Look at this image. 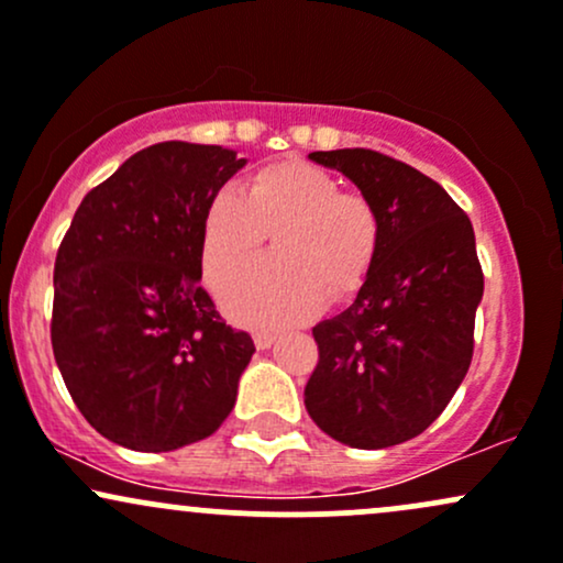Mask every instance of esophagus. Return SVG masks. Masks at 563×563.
<instances>
[{"mask_svg":"<svg viewBox=\"0 0 563 563\" xmlns=\"http://www.w3.org/2000/svg\"><path fill=\"white\" fill-rule=\"evenodd\" d=\"M274 340H276L274 332H268V330H257V332H255V345H257V349H261V351L271 349V345H274Z\"/></svg>","mask_w":563,"mask_h":563,"instance_id":"esophagus-1","label":"esophagus"}]
</instances>
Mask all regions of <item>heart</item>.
Returning <instances> with one entry per match:
<instances>
[{
	"label": "heart",
	"instance_id": "obj_1",
	"mask_svg": "<svg viewBox=\"0 0 563 563\" xmlns=\"http://www.w3.org/2000/svg\"><path fill=\"white\" fill-rule=\"evenodd\" d=\"M223 306L244 324H284L327 302L353 298L375 268L383 218L366 194L345 191L330 169L300 159L271 162L244 180L242 197L218 191L201 218V263Z\"/></svg>",
	"mask_w": 563,
	"mask_h": 563
}]
</instances>
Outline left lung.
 <instances>
[{
	"mask_svg": "<svg viewBox=\"0 0 563 563\" xmlns=\"http://www.w3.org/2000/svg\"><path fill=\"white\" fill-rule=\"evenodd\" d=\"M383 218L375 268L343 313L319 321L306 409L334 441L383 450L444 412L473 358L484 274L468 214L439 183L372 148L313 151Z\"/></svg>",
	"mask_w": 563,
	"mask_h": 563,
	"instance_id": "1",
	"label": "left lung"
}]
</instances>
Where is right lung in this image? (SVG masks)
<instances>
[{"label":"right lung","mask_w":563,"mask_h":563,"mask_svg":"<svg viewBox=\"0 0 563 563\" xmlns=\"http://www.w3.org/2000/svg\"><path fill=\"white\" fill-rule=\"evenodd\" d=\"M242 167L220 145H148L81 199L63 236L53 353L79 412L113 444L180 450L236 404L255 343L199 279L201 218Z\"/></svg>","instance_id":"add662e5"}]
</instances>
